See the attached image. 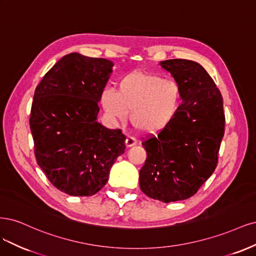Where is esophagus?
Wrapping results in <instances>:
<instances>
[{
  "label": "esophagus",
  "instance_id": "obj_1",
  "mask_svg": "<svg viewBox=\"0 0 256 256\" xmlns=\"http://www.w3.org/2000/svg\"><path fill=\"white\" fill-rule=\"evenodd\" d=\"M136 144H137V139H136L135 137L130 136V137L126 138V146L128 148L136 146Z\"/></svg>",
  "mask_w": 256,
  "mask_h": 256
}]
</instances>
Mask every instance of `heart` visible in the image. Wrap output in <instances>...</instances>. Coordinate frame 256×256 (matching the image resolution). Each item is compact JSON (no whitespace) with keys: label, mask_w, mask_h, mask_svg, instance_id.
<instances>
[{"label":"heart","mask_w":256,"mask_h":256,"mask_svg":"<svg viewBox=\"0 0 256 256\" xmlns=\"http://www.w3.org/2000/svg\"><path fill=\"white\" fill-rule=\"evenodd\" d=\"M101 100L104 110L112 118L123 121L130 112V119L134 126L154 134L166 128L176 116L180 89L172 80L134 71L120 80L118 92L105 88Z\"/></svg>","instance_id":"obj_1"}]
</instances>
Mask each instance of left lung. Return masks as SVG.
Listing matches in <instances>:
<instances>
[{
    "label": "left lung",
    "mask_w": 256,
    "mask_h": 256,
    "mask_svg": "<svg viewBox=\"0 0 256 256\" xmlns=\"http://www.w3.org/2000/svg\"><path fill=\"white\" fill-rule=\"evenodd\" d=\"M160 64L174 78L183 103L166 128L142 140L146 160L139 185L148 196L169 203L196 194L215 171L226 116L220 90L201 64L187 60Z\"/></svg>",
    "instance_id": "1"
}]
</instances>
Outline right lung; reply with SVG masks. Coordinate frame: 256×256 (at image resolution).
<instances>
[{
	"label": "right lung",
	"instance_id": "1",
	"mask_svg": "<svg viewBox=\"0 0 256 256\" xmlns=\"http://www.w3.org/2000/svg\"><path fill=\"white\" fill-rule=\"evenodd\" d=\"M112 62L78 53L64 56L35 89L30 128L36 162L48 180L70 196L104 187L126 150V135L96 122L98 102Z\"/></svg>",
	"mask_w": 256,
	"mask_h": 256
}]
</instances>
